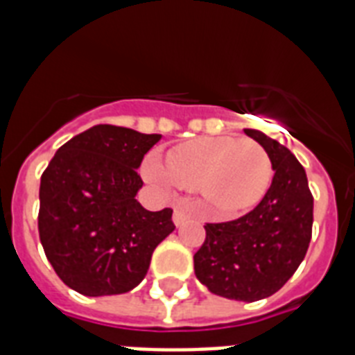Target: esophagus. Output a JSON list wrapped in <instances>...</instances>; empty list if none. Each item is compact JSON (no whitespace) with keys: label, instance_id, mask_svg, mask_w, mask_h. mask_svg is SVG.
<instances>
[{"label":"esophagus","instance_id":"obj_1","mask_svg":"<svg viewBox=\"0 0 355 355\" xmlns=\"http://www.w3.org/2000/svg\"><path fill=\"white\" fill-rule=\"evenodd\" d=\"M186 219H188V214H186V210H184V208H180V206H177V208H175V211H173V223H175V225L178 227V225H182Z\"/></svg>","mask_w":355,"mask_h":355}]
</instances>
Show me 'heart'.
<instances>
[{"instance_id": "b5f03b06", "label": "heart", "mask_w": 355, "mask_h": 355, "mask_svg": "<svg viewBox=\"0 0 355 355\" xmlns=\"http://www.w3.org/2000/svg\"><path fill=\"white\" fill-rule=\"evenodd\" d=\"M145 171L153 182H162V173L155 166H147ZM166 171L180 186L199 188L214 210L232 216L263 197L272 178V164L258 141L217 136L173 147L166 156Z\"/></svg>"}]
</instances>
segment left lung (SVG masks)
<instances>
[{
  "label": "left lung",
  "instance_id": "left-lung-1",
  "mask_svg": "<svg viewBox=\"0 0 355 355\" xmlns=\"http://www.w3.org/2000/svg\"><path fill=\"white\" fill-rule=\"evenodd\" d=\"M245 134L269 155L275 169L270 188L239 219L206 223L193 267L214 295L256 302L282 289L302 263L311 241L313 195L291 150L254 128H245Z\"/></svg>",
  "mask_w": 355,
  "mask_h": 355
}]
</instances>
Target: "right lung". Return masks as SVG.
Returning <instances> with one entry per match:
<instances>
[{"instance_id": "right-lung-1", "label": "right lung", "mask_w": 355, "mask_h": 355, "mask_svg": "<svg viewBox=\"0 0 355 355\" xmlns=\"http://www.w3.org/2000/svg\"><path fill=\"white\" fill-rule=\"evenodd\" d=\"M160 134L96 125L57 150L40 178L38 234L58 278L86 297L138 286L150 256L175 230L173 210H145L138 175Z\"/></svg>"}]
</instances>
